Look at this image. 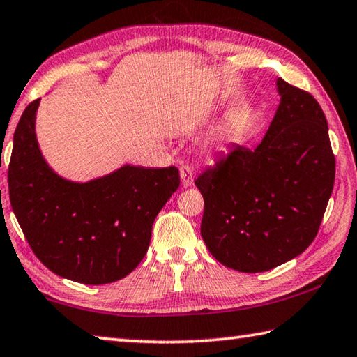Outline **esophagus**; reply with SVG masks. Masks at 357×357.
I'll use <instances>...</instances> for the list:
<instances>
[{"instance_id": "esophagus-1", "label": "esophagus", "mask_w": 357, "mask_h": 357, "mask_svg": "<svg viewBox=\"0 0 357 357\" xmlns=\"http://www.w3.org/2000/svg\"><path fill=\"white\" fill-rule=\"evenodd\" d=\"M179 173H181V183H183L184 187H190L193 184V170L190 165H181L179 167Z\"/></svg>"}]
</instances>
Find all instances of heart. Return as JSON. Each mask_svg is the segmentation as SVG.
I'll list each match as a JSON object with an SVG mask.
<instances>
[{
  "mask_svg": "<svg viewBox=\"0 0 357 357\" xmlns=\"http://www.w3.org/2000/svg\"><path fill=\"white\" fill-rule=\"evenodd\" d=\"M243 128V119L238 114H230L212 135L215 144H227L236 141Z\"/></svg>",
  "mask_w": 357,
  "mask_h": 357,
  "instance_id": "b5f03b06",
  "label": "heart"
}]
</instances>
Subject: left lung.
<instances>
[{"mask_svg":"<svg viewBox=\"0 0 357 357\" xmlns=\"http://www.w3.org/2000/svg\"><path fill=\"white\" fill-rule=\"evenodd\" d=\"M280 105L257 149L238 144L202 172L201 235L211 254L240 272H264L316 238L336 160L326 117L308 93L277 79Z\"/></svg>","mask_w":357,"mask_h":357,"instance_id":"obj_1","label":"left lung"}]
</instances>
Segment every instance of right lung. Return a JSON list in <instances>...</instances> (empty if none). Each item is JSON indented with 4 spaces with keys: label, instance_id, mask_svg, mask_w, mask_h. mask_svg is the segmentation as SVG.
<instances>
[{
    "label": "right lung",
    "instance_id": "add662e5",
    "mask_svg": "<svg viewBox=\"0 0 357 357\" xmlns=\"http://www.w3.org/2000/svg\"><path fill=\"white\" fill-rule=\"evenodd\" d=\"M38 103L27 105L13 135L7 178L18 225L54 274L85 284L121 280L145 257L153 222L179 187V170L123 165L89 183L63 179L38 149Z\"/></svg>",
    "mask_w": 357,
    "mask_h": 357
}]
</instances>
